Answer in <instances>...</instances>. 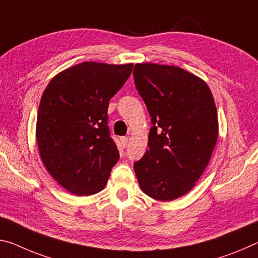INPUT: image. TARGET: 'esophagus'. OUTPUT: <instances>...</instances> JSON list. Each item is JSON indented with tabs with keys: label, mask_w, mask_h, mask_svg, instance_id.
<instances>
[{
	"label": "esophagus",
	"mask_w": 258,
	"mask_h": 258,
	"mask_svg": "<svg viewBox=\"0 0 258 258\" xmlns=\"http://www.w3.org/2000/svg\"><path fill=\"white\" fill-rule=\"evenodd\" d=\"M120 141H121V146L124 147V148H126V147H127V145H128V138L122 137V138H120Z\"/></svg>",
	"instance_id": "34e87169"
}]
</instances>
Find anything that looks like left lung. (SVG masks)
<instances>
[{
  "instance_id": "obj_1",
  "label": "left lung",
  "mask_w": 258,
  "mask_h": 258,
  "mask_svg": "<svg viewBox=\"0 0 258 258\" xmlns=\"http://www.w3.org/2000/svg\"><path fill=\"white\" fill-rule=\"evenodd\" d=\"M133 77L153 124L134 171L145 194L172 201L195 186L210 161L218 138L215 100L202 79L178 67L136 64Z\"/></svg>"
}]
</instances>
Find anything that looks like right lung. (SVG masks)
Listing matches in <instances>:
<instances>
[{"label":"right lung","instance_id":"obj_1","mask_svg":"<svg viewBox=\"0 0 258 258\" xmlns=\"http://www.w3.org/2000/svg\"><path fill=\"white\" fill-rule=\"evenodd\" d=\"M132 68L84 62L58 73L44 89L36 120L40 156L51 177L72 194L103 189L119 159L108 107Z\"/></svg>","mask_w":258,"mask_h":258}]
</instances>
